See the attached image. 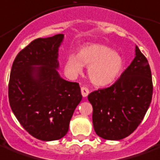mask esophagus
I'll return each instance as SVG.
<instances>
[{
  "instance_id": "34e87169",
  "label": "esophagus",
  "mask_w": 160,
  "mask_h": 160,
  "mask_svg": "<svg viewBox=\"0 0 160 160\" xmlns=\"http://www.w3.org/2000/svg\"><path fill=\"white\" fill-rule=\"evenodd\" d=\"M81 92L83 97H87L88 96V94H89V90H88V88H86V87H82Z\"/></svg>"
}]
</instances>
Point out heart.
<instances>
[{"mask_svg":"<svg viewBox=\"0 0 160 160\" xmlns=\"http://www.w3.org/2000/svg\"><path fill=\"white\" fill-rule=\"evenodd\" d=\"M122 56L111 48L101 44L82 47L78 55L69 54L64 61V73L69 78H76L88 66L90 80L96 87L109 86L120 77L123 69Z\"/></svg>","mask_w":160,"mask_h":160,"instance_id":"heart-1","label":"heart"}]
</instances>
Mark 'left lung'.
<instances>
[{"mask_svg":"<svg viewBox=\"0 0 160 160\" xmlns=\"http://www.w3.org/2000/svg\"><path fill=\"white\" fill-rule=\"evenodd\" d=\"M152 94L148 60L136 46L135 58L114 84L88 95L96 134L110 141L128 137L143 119Z\"/></svg>","mask_w":160,"mask_h":160,"instance_id":"8db88e82","label":"left lung"}]
</instances>
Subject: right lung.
Masks as SVG:
<instances>
[{"label": "right lung", "instance_id": "add662e5", "mask_svg": "<svg viewBox=\"0 0 160 160\" xmlns=\"http://www.w3.org/2000/svg\"><path fill=\"white\" fill-rule=\"evenodd\" d=\"M63 40L64 34L33 40L17 55L10 72L12 111L30 135L45 142L66 135L82 98L78 83L66 81L58 72Z\"/></svg>", "mask_w": 160, "mask_h": 160}]
</instances>
